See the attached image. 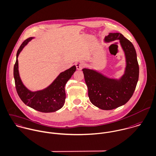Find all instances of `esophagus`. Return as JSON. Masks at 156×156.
<instances>
[{
  "label": "esophagus",
  "instance_id": "34e87169",
  "mask_svg": "<svg viewBox=\"0 0 156 156\" xmlns=\"http://www.w3.org/2000/svg\"><path fill=\"white\" fill-rule=\"evenodd\" d=\"M75 66H76V69L82 70V69L84 67V62H78L75 63Z\"/></svg>",
  "mask_w": 156,
  "mask_h": 156
}]
</instances>
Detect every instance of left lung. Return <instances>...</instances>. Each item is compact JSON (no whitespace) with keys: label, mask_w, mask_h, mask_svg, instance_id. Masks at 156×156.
Segmentation results:
<instances>
[{"label":"left lung","mask_w":156,"mask_h":156,"mask_svg":"<svg viewBox=\"0 0 156 156\" xmlns=\"http://www.w3.org/2000/svg\"><path fill=\"white\" fill-rule=\"evenodd\" d=\"M117 40H120L126 62L124 75L120 80L108 78L92 69H83L90 101L102 110H110L125 104L134 94L139 79V67L132 43L118 32L110 33L104 39L105 42Z\"/></svg>","instance_id":"1"}]
</instances>
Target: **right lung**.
I'll use <instances>...</instances> for the list:
<instances>
[{"mask_svg":"<svg viewBox=\"0 0 156 156\" xmlns=\"http://www.w3.org/2000/svg\"><path fill=\"white\" fill-rule=\"evenodd\" d=\"M32 39L30 37L25 40L20 45L17 52L16 62L14 66V78L16 89L21 100L33 109L43 113H51L57 111L64 105L66 92L64 87L76 70V66L62 72L54 82L46 89L31 92L23 84L19 76L18 69V56L23 48Z\"/></svg>","mask_w":156,"mask_h":156,"instance_id":"add662e5","label":"right lung"}]
</instances>
